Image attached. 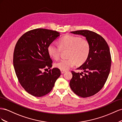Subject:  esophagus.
<instances>
[{
	"mask_svg": "<svg viewBox=\"0 0 122 122\" xmlns=\"http://www.w3.org/2000/svg\"><path fill=\"white\" fill-rule=\"evenodd\" d=\"M66 71H64V70H61V74H64V72H65Z\"/></svg>",
	"mask_w": 122,
	"mask_h": 122,
	"instance_id": "esophagus-1",
	"label": "esophagus"
}]
</instances>
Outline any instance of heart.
Segmentation results:
<instances>
[{
    "label": "heart",
    "instance_id": "obj_1",
    "mask_svg": "<svg viewBox=\"0 0 122 122\" xmlns=\"http://www.w3.org/2000/svg\"><path fill=\"white\" fill-rule=\"evenodd\" d=\"M59 46L54 42L48 46V52L55 59L60 56L62 50L68 49V59H61L55 63V66L61 70H67L76 65L84 63L87 58L90 46L88 42L81 38L72 35H66L59 41Z\"/></svg>",
    "mask_w": 122,
    "mask_h": 122
}]
</instances>
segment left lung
Wrapping results in <instances>:
<instances>
[{
	"instance_id": "1",
	"label": "left lung",
	"mask_w": 122,
	"mask_h": 122,
	"mask_svg": "<svg viewBox=\"0 0 122 122\" xmlns=\"http://www.w3.org/2000/svg\"><path fill=\"white\" fill-rule=\"evenodd\" d=\"M71 33L84 36L90 46L89 55L78 69L84 73L71 71L69 82L71 90L82 98L93 96L101 89L109 76L111 58L109 47L100 35L89 30H80Z\"/></svg>"
}]
</instances>
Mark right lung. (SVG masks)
Segmentation results:
<instances>
[{
	"instance_id": "right-lung-1",
	"label": "right lung",
	"mask_w": 122,
	"mask_h": 122,
	"mask_svg": "<svg viewBox=\"0 0 122 122\" xmlns=\"http://www.w3.org/2000/svg\"><path fill=\"white\" fill-rule=\"evenodd\" d=\"M59 36L56 30L37 29L24 34L17 42L13 55L17 77L25 91L34 97L49 93L61 75L58 68L42 72L52 67L48 46Z\"/></svg>"
}]
</instances>
